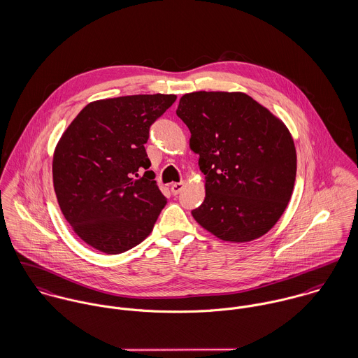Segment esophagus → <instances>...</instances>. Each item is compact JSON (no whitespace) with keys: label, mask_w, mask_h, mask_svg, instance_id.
Segmentation results:
<instances>
[{"label":"esophagus","mask_w":358,"mask_h":358,"mask_svg":"<svg viewBox=\"0 0 358 358\" xmlns=\"http://www.w3.org/2000/svg\"><path fill=\"white\" fill-rule=\"evenodd\" d=\"M183 187H185V183L183 182H178V183H173L171 186V192H172L173 196H178L183 190Z\"/></svg>","instance_id":"34e87169"}]
</instances>
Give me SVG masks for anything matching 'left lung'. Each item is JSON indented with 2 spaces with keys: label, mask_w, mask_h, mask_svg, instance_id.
<instances>
[{
  "label": "left lung",
  "mask_w": 358,
  "mask_h": 358,
  "mask_svg": "<svg viewBox=\"0 0 358 358\" xmlns=\"http://www.w3.org/2000/svg\"><path fill=\"white\" fill-rule=\"evenodd\" d=\"M178 117L200 155L205 200L193 217L217 238L247 243L266 234L291 200L296 150L287 127L243 92H192Z\"/></svg>",
  "instance_id": "8db88e82"
}]
</instances>
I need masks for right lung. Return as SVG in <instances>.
Returning <instances> with one entry per match:
<instances>
[{
	"instance_id": "obj_1",
	"label": "right lung",
	"mask_w": 358,
	"mask_h": 358,
	"mask_svg": "<svg viewBox=\"0 0 358 358\" xmlns=\"http://www.w3.org/2000/svg\"><path fill=\"white\" fill-rule=\"evenodd\" d=\"M175 95H132L87 104L53 154V187L77 236L117 255L141 244L166 204L145 145ZM144 173L142 178H138Z\"/></svg>"
}]
</instances>
